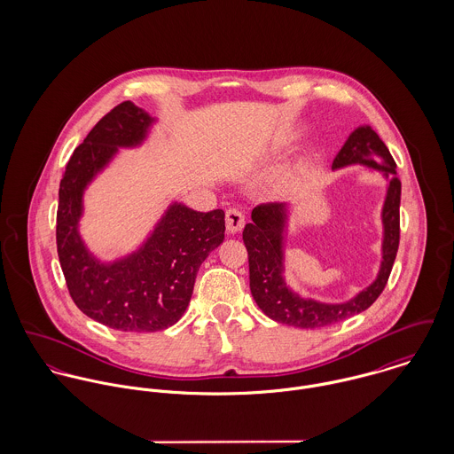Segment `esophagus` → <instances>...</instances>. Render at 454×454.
<instances>
[{"label": "esophagus", "mask_w": 454, "mask_h": 454, "mask_svg": "<svg viewBox=\"0 0 454 454\" xmlns=\"http://www.w3.org/2000/svg\"><path fill=\"white\" fill-rule=\"evenodd\" d=\"M225 225L231 234L239 232L245 227V215L236 207H229L225 213Z\"/></svg>", "instance_id": "1"}]
</instances>
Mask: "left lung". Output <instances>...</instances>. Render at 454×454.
<instances>
[{"mask_svg": "<svg viewBox=\"0 0 454 454\" xmlns=\"http://www.w3.org/2000/svg\"><path fill=\"white\" fill-rule=\"evenodd\" d=\"M362 164L381 171L388 182L381 211L383 243L376 279L344 302H322L302 297L285 281V236L290 206L286 202L260 204L252 211V223L243 231L250 262V290L263 315L278 324L299 328H322L344 322L371 308L387 286L400 241V180L387 145L371 126H360L346 139L332 162V169Z\"/></svg>", "mask_w": 454, "mask_h": 454, "instance_id": "left-lung-1", "label": "left lung"}]
</instances>
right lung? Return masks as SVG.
<instances>
[{
  "label": "right lung",
  "instance_id": "right-lung-1",
  "mask_svg": "<svg viewBox=\"0 0 454 454\" xmlns=\"http://www.w3.org/2000/svg\"><path fill=\"white\" fill-rule=\"evenodd\" d=\"M157 119L124 101L106 114L66 164L58 206V255L76 308L122 332H157L176 324L192 297L195 276L225 238V213L171 202L143 245L114 262L94 257L78 225L83 192L119 148L143 145Z\"/></svg>",
  "mask_w": 454,
  "mask_h": 454
}]
</instances>
